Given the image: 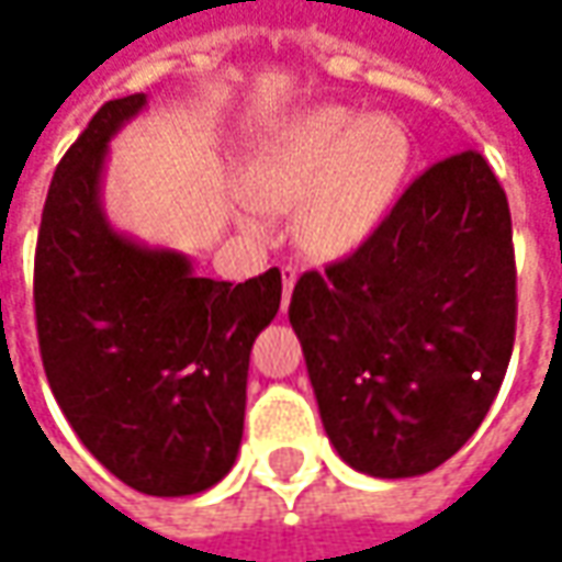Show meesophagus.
Segmentation results:
<instances>
[{"mask_svg":"<svg viewBox=\"0 0 562 562\" xmlns=\"http://www.w3.org/2000/svg\"><path fill=\"white\" fill-rule=\"evenodd\" d=\"M281 281H284V306L291 303V291L296 284V269L293 266H281Z\"/></svg>","mask_w":562,"mask_h":562,"instance_id":"esophagus-1","label":"esophagus"}]
</instances>
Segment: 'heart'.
<instances>
[{"mask_svg": "<svg viewBox=\"0 0 562 562\" xmlns=\"http://www.w3.org/2000/svg\"><path fill=\"white\" fill-rule=\"evenodd\" d=\"M413 162V140L397 119H362L344 105H322L293 119L247 168L252 205L296 209L306 252L335 259L357 249L400 196ZM249 225L262 227L256 215Z\"/></svg>", "mask_w": 562, "mask_h": 562, "instance_id": "obj_1", "label": "heart"}]
</instances>
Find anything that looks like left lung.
<instances>
[{
	"instance_id": "obj_1",
	"label": "left lung",
	"mask_w": 562,
	"mask_h": 562,
	"mask_svg": "<svg viewBox=\"0 0 562 562\" xmlns=\"http://www.w3.org/2000/svg\"><path fill=\"white\" fill-rule=\"evenodd\" d=\"M288 315L344 463L409 479L450 460L516 340L513 222L485 156L425 168L350 256L300 274Z\"/></svg>"
}]
</instances>
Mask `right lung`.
Listing matches in <instances>:
<instances>
[{
    "label": "right lung",
    "mask_w": 562,
    "mask_h": 562,
    "mask_svg": "<svg viewBox=\"0 0 562 562\" xmlns=\"http://www.w3.org/2000/svg\"><path fill=\"white\" fill-rule=\"evenodd\" d=\"M143 102H105L55 168L33 315L49 387L83 447L134 491L184 497L234 465L249 350L281 306V271L231 288L109 227L99 209L105 143Z\"/></svg>",
    "instance_id": "1"
}]
</instances>
